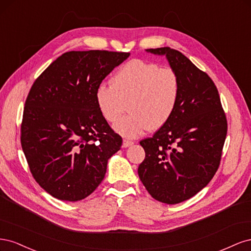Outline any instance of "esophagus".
Wrapping results in <instances>:
<instances>
[{
  "mask_svg": "<svg viewBox=\"0 0 251 251\" xmlns=\"http://www.w3.org/2000/svg\"><path fill=\"white\" fill-rule=\"evenodd\" d=\"M134 142L133 141H131V140H126V139H124V141H123V148H127V147H130V146H132Z\"/></svg>",
  "mask_w": 251,
  "mask_h": 251,
  "instance_id": "34e87169",
  "label": "esophagus"
}]
</instances>
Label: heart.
<instances>
[{
    "mask_svg": "<svg viewBox=\"0 0 251 251\" xmlns=\"http://www.w3.org/2000/svg\"><path fill=\"white\" fill-rule=\"evenodd\" d=\"M181 94L178 73L143 59H132L115 73L112 83H101L95 100L102 118L112 124L126 111L128 115L114 125L116 132L134 138L148 128L162 127L173 116Z\"/></svg>",
    "mask_w": 251,
    "mask_h": 251,
    "instance_id": "heart-1",
    "label": "heart"
}]
</instances>
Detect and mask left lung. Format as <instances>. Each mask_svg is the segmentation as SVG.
I'll return each instance as SVG.
<instances>
[{
    "label": "left lung",
    "instance_id": "8db88e82",
    "mask_svg": "<svg viewBox=\"0 0 251 251\" xmlns=\"http://www.w3.org/2000/svg\"><path fill=\"white\" fill-rule=\"evenodd\" d=\"M147 51L166 56L180 77L181 94L168 123L140 141L146 158L138 175L154 199L177 204L198 194L215 176L227 120L218 89L206 73L170 47Z\"/></svg>",
    "mask_w": 251,
    "mask_h": 251
}]
</instances>
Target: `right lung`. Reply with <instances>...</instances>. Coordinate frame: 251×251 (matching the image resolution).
<instances>
[{"label": "right lung", "instance_id": "right-lung-1", "mask_svg": "<svg viewBox=\"0 0 251 251\" xmlns=\"http://www.w3.org/2000/svg\"><path fill=\"white\" fill-rule=\"evenodd\" d=\"M130 53L70 51L57 57L29 91L21 144L35 181L64 201H79L101 183L123 138L97 108L95 91Z\"/></svg>", "mask_w": 251, "mask_h": 251}]
</instances>
